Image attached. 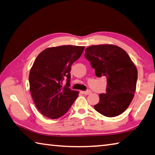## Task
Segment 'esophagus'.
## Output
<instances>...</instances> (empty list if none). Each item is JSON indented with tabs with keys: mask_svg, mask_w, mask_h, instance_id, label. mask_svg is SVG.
<instances>
[{
	"mask_svg": "<svg viewBox=\"0 0 155 155\" xmlns=\"http://www.w3.org/2000/svg\"><path fill=\"white\" fill-rule=\"evenodd\" d=\"M83 93L84 94H86V95H88V94H91L92 92H91V91H90V90H87V91H84Z\"/></svg>",
	"mask_w": 155,
	"mask_h": 155,
	"instance_id": "1",
	"label": "esophagus"
}]
</instances>
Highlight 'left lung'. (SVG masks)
Instances as JSON below:
<instances>
[{"label":"left lung","instance_id":"1","mask_svg":"<svg viewBox=\"0 0 155 155\" xmlns=\"http://www.w3.org/2000/svg\"><path fill=\"white\" fill-rule=\"evenodd\" d=\"M84 56L95 69L97 77L107 78L106 93L99 94L94 110L107 117L121 114L131 104L136 89L137 70L131 58L123 49L110 44L88 47Z\"/></svg>","mask_w":155,"mask_h":155}]
</instances>
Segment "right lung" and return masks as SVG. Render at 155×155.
<instances>
[{
    "label": "right lung",
    "mask_w": 155,
    "mask_h": 155,
    "mask_svg": "<svg viewBox=\"0 0 155 155\" xmlns=\"http://www.w3.org/2000/svg\"><path fill=\"white\" fill-rule=\"evenodd\" d=\"M84 48L70 45L48 48L35 59L29 73L30 91L38 110L46 117H61L78 97L79 92L69 87L71 66Z\"/></svg>",
    "instance_id": "obj_1"
}]
</instances>
